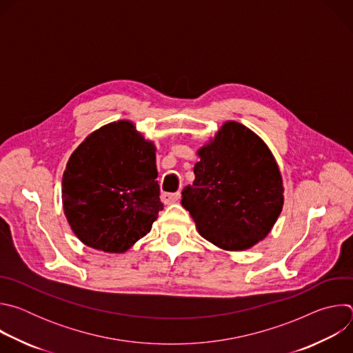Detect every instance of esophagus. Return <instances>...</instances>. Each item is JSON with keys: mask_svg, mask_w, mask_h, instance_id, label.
<instances>
[{"mask_svg": "<svg viewBox=\"0 0 353 353\" xmlns=\"http://www.w3.org/2000/svg\"><path fill=\"white\" fill-rule=\"evenodd\" d=\"M180 199V192H163L162 201L165 204H173Z\"/></svg>", "mask_w": 353, "mask_h": 353, "instance_id": "34e87169", "label": "esophagus"}]
</instances>
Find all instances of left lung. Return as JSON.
<instances>
[{
    "label": "left lung",
    "instance_id": "8db88e82",
    "mask_svg": "<svg viewBox=\"0 0 353 353\" xmlns=\"http://www.w3.org/2000/svg\"><path fill=\"white\" fill-rule=\"evenodd\" d=\"M198 155L195 180L183 190L181 204L199 234L233 251L263 240L283 205L282 177L267 145L228 121Z\"/></svg>",
    "mask_w": 353,
    "mask_h": 353
}]
</instances>
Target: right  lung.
Instances as JSON below:
<instances>
[{
	"mask_svg": "<svg viewBox=\"0 0 353 353\" xmlns=\"http://www.w3.org/2000/svg\"><path fill=\"white\" fill-rule=\"evenodd\" d=\"M157 177L155 146L130 121L92 132L63 177L64 211L77 237L92 248L124 253L163 210Z\"/></svg>",
	"mask_w": 353,
	"mask_h": 353,
	"instance_id": "obj_1",
	"label": "right lung"
}]
</instances>
